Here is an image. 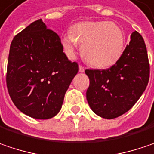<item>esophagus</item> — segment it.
Returning <instances> with one entry per match:
<instances>
[{"mask_svg":"<svg viewBox=\"0 0 154 154\" xmlns=\"http://www.w3.org/2000/svg\"><path fill=\"white\" fill-rule=\"evenodd\" d=\"M79 71H80L81 73H84V72H85V67H84L83 66L80 65L79 66Z\"/></svg>","mask_w":154,"mask_h":154,"instance_id":"esophagus-1","label":"esophagus"}]
</instances>
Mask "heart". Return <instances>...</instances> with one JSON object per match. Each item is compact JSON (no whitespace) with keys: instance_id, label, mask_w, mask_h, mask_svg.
Returning a JSON list of instances; mask_svg holds the SVG:
<instances>
[{"instance_id":"heart-1","label":"heart","mask_w":154,"mask_h":154,"mask_svg":"<svg viewBox=\"0 0 154 154\" xmlns=\"http://www.w3.org/2000/svg\"><path fill=\"white\" fill-rule=\"evenodd\" d=\"M70 35H64L61 44L73 56L78 45L90 65L108 67L116 63L124 49L125 37L120 27L110 21H81L73 25Z\"/></svg>"}]
</instances>
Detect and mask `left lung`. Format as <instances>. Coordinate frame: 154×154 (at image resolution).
<instances>
[{"label":"left lung","mask_w":154,"mask_h":154,"mask_svg":"<svg viewBox=\"0 0 154 154\" xmlns=\"http://www.w3.org/2000/svg\"><path fill=\"white\" fill-rule=\"evenodd\" d=\"M87 100L94 113L114 119L129 111L146 88L150 66L142 36L137 31L117 62L108 69H87Z\"/></svg>","instance_id":"1"}]
</instances>
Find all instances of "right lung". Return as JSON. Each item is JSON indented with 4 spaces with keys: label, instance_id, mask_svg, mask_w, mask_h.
<instances>
[{
    "label": "right lung",
    "instance_id": "obj_1",
    "mask_svg": "<svg viewBox=\"0 0 154 154\" xmlns=\"http://www.w3.org/2000/svg\"><path fill=\"white\" fill-rule=\"evenodd\" d=\"M79 66L71 62L59 35L37 20L14 36L10 45L7 87L21 112L48 119L60 111Z\"/></svg>",
    "mask_w": 154,
    "mask_h": 154
}]
</instances>
